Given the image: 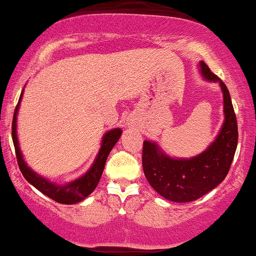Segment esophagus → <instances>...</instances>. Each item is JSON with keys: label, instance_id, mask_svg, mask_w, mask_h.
<instances>
[{"label": "esophagus", "instance_id": "esophagus-1", "mask_svg": "<svg viewBox=\"0 0 256 256\" xmlns=\"http://www.w3.org/2000/svg\"><path fill=\"white\" fill-rule=\"evenodd\" d=\"M130 124H132V122H130Z\"/></svg>", "mask_w": 256, "mask_h": 256}]
</instances>
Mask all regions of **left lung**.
Listing matches in <instances>:
<instances>
[{
  "mask_svg": "<svg viewBox=\"0 0 256 256\" xmlns=\"http://www.w3.org/2000/svg\"><path fill=\"white\" fill-rule=\"evenodd\" d=\"M201 75L219 82L224 97V123L216 140L206 151L189 159L171 158L156 142L146 140L142 147V168L147 181L159 195L175 202H190L224 181L235 156L238 132L228 87L205 62H200Z\"/></svg>",
  "mask_w": 256,
  "mask_h": 256,
  "instance_id": "8db88e82",
  "label": "left lung"
}]
</instances>
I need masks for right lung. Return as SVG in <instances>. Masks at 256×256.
Listing matches in <instances>:
<instances>
[{"instance_id":"1","label":"right lung","mask_w":256,"mask_h":256,"mask_svg":"<svg viewBox=\"0 0 256 256\" xmlns=\"http://www.w3.org/2000/svg\"><path fill=\"white\" fill-rule=\"evenodd\" d=\"M21 98H22V92H21L19 102H18L16 108H15L13 123H12V138H13L15 154H16L18 164H19L21 174H22L27 181L31 183L33 187L37 188L39 192H42L44 195H46L50 199H52L58 204L73 205V204L80 202V201L86 199L97 187L102 174H103L108 156H109L112 147L118 141L122 130L120 128H115L105 133L103 139H102V146L98 152L97 158L94 159L92 166L90 168V170L87 171L85 175L81 176L80 178L74 180V181L66 183V184H56V183L50 182L49 180L42 177L38 174H36L32 169H30V166H27L25 160H24L22 154H21L16 136V115L20 106Z\"/></svg>"}]
</instances>
